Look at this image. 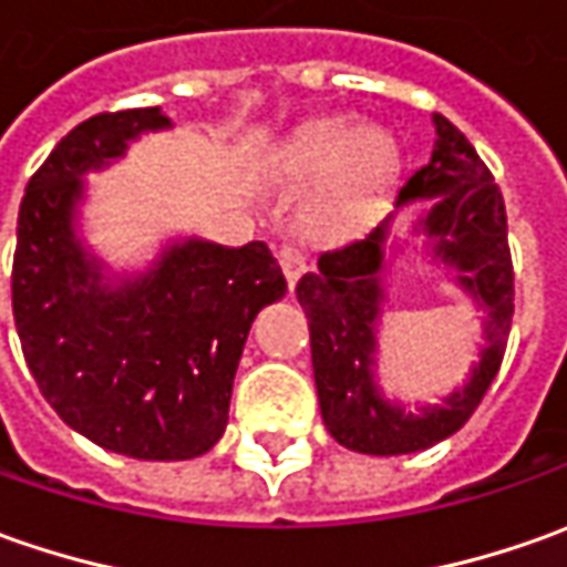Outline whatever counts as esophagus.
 Masks as SVG:
<instances>
[{
	"label": "esophagus",
	"mask_w": 567,
	"mask_h": 567,
	"mask_svg": "<svg viewBox=\"0 0 567 567\" xmlns=\"http://www.w3.org/2000/svg\"><path fill=\"white\" fill-rule=\"evenodd\" d=\"M279 264H282L285 279H288V285H291V288H295V285H298V279H301L303 272H307L303 254L298 250V247H291V245L279 247Z\"/></svg>",
	"instance_id": "34e87169"
}]
</instances>
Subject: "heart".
Masks as SVG:
<instances>
[{"mask_svg": "<svg viewBox=\"0 0 567 567\" xmlns=\"http://www.w3.org/2000/svg\"><path fill=\"white\" fill-rule=\"evenodd\" d=\"M399 153L389 131L358 127L351 118H320L298 134L291 172L303 185H320L307 206V228L320 241L348 238L370 204L392 185Z\"/></svg>", "mask_w": 567, "mask_h": 567, "instance_id": "heart-1", "label": "heart"}]
</instances>
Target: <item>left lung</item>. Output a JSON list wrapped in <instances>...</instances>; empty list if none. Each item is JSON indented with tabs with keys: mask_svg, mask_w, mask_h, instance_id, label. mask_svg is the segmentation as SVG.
Here are the masks:
<instances>
[{
	"mask_svg": "<svg viewBox=\"0 0 567 567\" xmlns=\"http://www.w3.org/2000/svg\"><path fill=\"white\" fill-rule=\"evenodd\" d=\"M433 153L399 187L395 212L419 206L412 234L484 313V342L468 380L440 405L420 409L389 400L375 380L384 282L400 252L391 238L394 213L342 250L322 254L317 272L295 288L310 326L322 423L339 445L361 455H411L458 433L496 380L512 332L515 272L502 190L458 127L442 115H433Z\"/></svg>",
	"mask_w": 567,
	"mask_h": 567,
	"instance_id": "8db88e82",
	"label": "left lung"
}]
</instances>
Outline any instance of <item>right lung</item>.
Segmentation results:
<instances>
[{
	"label": "right lung",
	"mask_w": 567,
	"mask_h": 567,
	"mask_svg": "<svg viewBox=\"0 0 567 567\" xmlns=\"http://www.w3.org/2000/svg\"><path fill=\"white\" fill-rule=\"evenodd\" d=\"M168 127L150 106L69 131L28 182L11 269L14 326L40 392L71 430L141 461L197 458L223 440L250 322L288 291L264 241L182 235L137 272L93 254L81 231L87 175Z\"/></svg>",
	"instance_id": "1"
}]
</instances>
